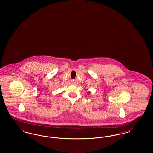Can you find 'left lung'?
Listing matches in <instances>:
<instances>
[{
	"label": "left lung",
	"instance_id": "8db88e82",
	"mask_svg": "<svg viewBox=\"0 0 153 153\" xmlns=\"http://www.w3.org/2000/svg\"><path fill=\"white\" fill-rule=\"evenodd\" d=\"M89 92H88V94H89Z\"/></svg>",
	"mask_w": 153,
	"mask_h": 153
}]
</instances>
